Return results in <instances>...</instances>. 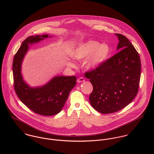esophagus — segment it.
<instances>
[{
  "mask_svg": "<svg viewBox=\"0 0 154 154\" xmlns=\"http://www.w3.org/2000/svg\"><path fill=\"white\" fill-rule=\"evenodd\" d=\"M85 81V79L83 78H79L77 79V82L78 83H81V82H84Z\"/></svg>",
  "mask_w": 154,
  "mask_h": 154,
  "instance_id": "esophagus-1",
  "label": "esophagus"
}]
</instances>
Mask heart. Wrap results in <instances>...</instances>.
<instances>
[{
	"label": "heart",
	"instance_id": "heart-1",
	"mask_svg": "<svg viewBox=\"0 0 154 154\" xmlns=\"http://www.w3.org/2000/svg\"><path fill=\"white\" fill-rule=\"evenodd\" d=\"M110 53L111 48L109 44L90 40L78 45L73 50L72 56L78 60L88 58L85 67L88 70H93L103 64L109 57Z\"/></svg>",
	"mask_w": 154,
	"mask_h": 154
}]
</instances>
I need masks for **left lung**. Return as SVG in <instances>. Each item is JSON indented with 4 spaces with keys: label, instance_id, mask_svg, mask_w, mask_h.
Returning a JSON list of instances; mask_svg holds the SVG:
<instances>
[{
    "label": "left lung",
    "instance_id": "obj_1",
    "mask_svg": "<svg viewBox=\"0 0 154 154\" xmlns=\"http://www.w3.org/2000/svg\"><path fill=\"white\" fill-rule=\"evenodd\" d=\"M119 51L98 68L85 73L93 86L92 107L102 114L117 112L129 105L138 92L141 73L139 55L123 35L115 34Z\"/></svg>",
    "mask_w": 154,
    "mask_h": 154
}]
</instances>
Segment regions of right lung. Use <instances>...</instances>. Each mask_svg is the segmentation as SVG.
<instances>
[{"mask_svg": "<svg viewBox=\"0 0 154 154\" xmlns=\"http://www.w3.org/2000/svg\"><path fill=\"white\" fill-rule=\"evenodd\" d=\"M51 37L47 34L29 36L23 42L15 54L12 65L14 89L22 103L30 110L42 116L58 114L64 107L70 91L76 84V77L57 76L42 87H29L23 79L21 65L29 50L28 44H33Z\"/></svg>", "mask_w": 154, "mask_h": 154, "instance_id": "obj_1", "label": "right lung"}]
</instances>
